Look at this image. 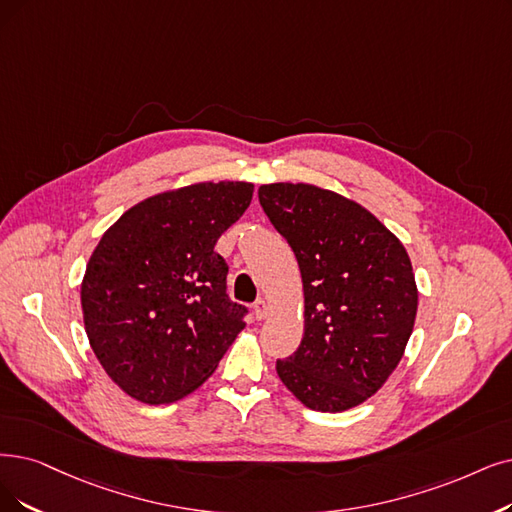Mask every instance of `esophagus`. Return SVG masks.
<instances>
[{"instance_id":"esophagus-1","label":"esophagus","mask_w":512,"mask_h":512,"mask_svg":"<svg viewBox=\"0 0 512 512\" xmlns=\"http://www.w3.org/2000/svg\"><path fill=\"white\" fill-rule=\"evenodd\" d=\"M254 317H256L258 321L267 319V317H269V304L264 302V300H256V304H254Z\"/></svg>"}]
</instances>
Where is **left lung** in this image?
<instances>
[{
    "instance_id": "1",
    "label": "left lung",
    "mask_w": 512,
    "mask_h": 512,
    "mask_svg": "<svg viewBox=\"0 0 512 512\" xmlns=\"http://www.w3.org/2000/svg\"><path fill=\"white\" fill-rule=\"evenodd\" d=\"M258 197L292 245L304 292L302 342L277 374L309 410H351L380 391L412 336V260L370 210L334 191L273 182Z\"/></svg>"
}]
</instances>
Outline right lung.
Wrapping results in <instances>:
<instances>
[{"label":"right lung","mask_w":512,"mask_h":512,"mask_svg":"<svg viewBox=\"0 0 512 512\" xmlns=\"http://www.w3.org/2000/svg\"><path fill=\"white\" fill-rule=\"evenodd\" d=\"M254 185L197 182L136 203L100 237L81 281L92 351L132 399L161 405L206 382L243 330L227 296L218 237L248 210Z\"/></svg>","instance_id":"right-lung-1"}]
</instances>
